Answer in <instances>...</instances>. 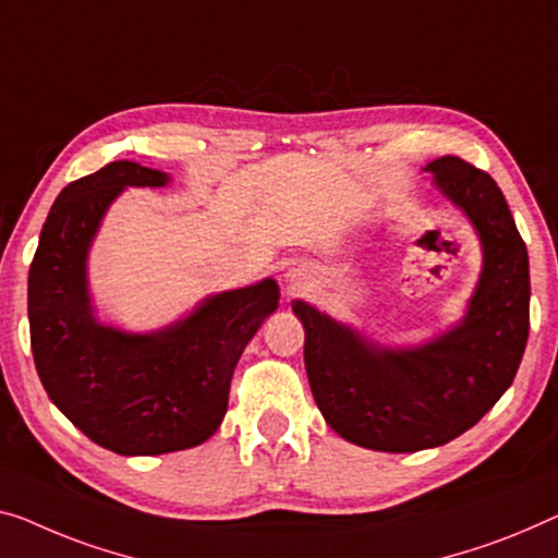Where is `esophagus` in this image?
<instances>
[{
    "label": "esophagus",
    "mask_w": 558,
    "mask_h": 558,
    "mask_svg": "<svg viewBox=\"0 0 558 558\" xmlns=\"http://www.w3.org/2000/svg\"><path fill=\"white\" fill-rule=\"evenodd\" d=\"M293 288H301V280H293Z\"/></svg>",
    "instance_id": "34e87169"
}]
</instances>
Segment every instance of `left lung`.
Segmentation results:
<instances>
[{"mask_svg": "<svg viewBox=\"0 0 558 558\" xmlns=\"http://www.w3.org/2000/svg\"><path fill=\"white\" fill-rule=\"evenodd\" d=\"M484 247L463 320L415 348H384L303 301L305 371L338 436L371 451L444 446L484 418L517 376L529 340V253L494 178L461 157L426 165Z\"/></svg>", "mask_w": 558, "mask_h": 558, "instance_id": "8db88e82", "label": "left lung"}]
</instances>
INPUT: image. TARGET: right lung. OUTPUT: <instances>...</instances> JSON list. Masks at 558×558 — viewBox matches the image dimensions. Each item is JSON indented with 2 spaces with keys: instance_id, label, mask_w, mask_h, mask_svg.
<instances>
[{
  "instance_id": "1",
  "label": "right lung",
  "mask_w": 558,
  "mask_h": 558,
  "mask_svg": "<svg viewBox=\"0 0 558 558\" xmlns=\"http://www.w3.org/2000/svg\"><path fill=\"white\" fill-rule=\"evenodd\" d=\"M160 170L120 160L57 195L29 265V340L49 401L97 446L157 456L199 446L226 418L232 371L278 307V282L226 290L155 332L95 318L87 253L124 187H162Z\"/></svg>"
}]
</instances>
